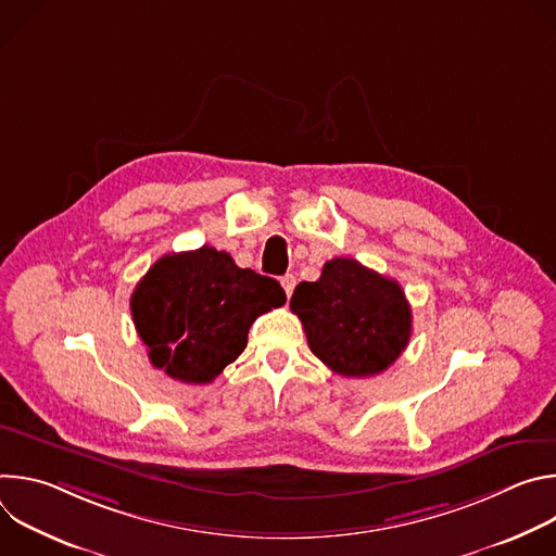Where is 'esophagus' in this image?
Instances as JSON below:
<instances>
[{
	"label": "esophagus",
	"mask_w": 556,
	"mask_h": 556,
	"mask_svg": "<svg viewBox=\"0 0 556 556\" xmlns=\"http://www.w3.org/2000/svg\"><path fill=\"white\" fill-rule=\"evenodd\" d=\"M281 286H283L286 294L290 296L292 290H294V286H296V277H294V275H283V277H281Z\"/></svg>",
	"instance_id": "1"
}]
</instances>
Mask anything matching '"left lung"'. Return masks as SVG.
<instances>
[{"label":"left lung","mask_w":556,"mask_h":556,"mask_svg":"<svg viewBox=\"0 0 556 556\" xmlns=\"http://www.w3.org/2000/svg\"><path fill=\"white\" fill-rule=\"evenodd\" d=\"M290 307L312 354L341 376L384 371L412 337V307L401 283L350 257H334L319 279L301 281Z\"/></svg>","instance_id":"left-lung-1"}]
</instances>
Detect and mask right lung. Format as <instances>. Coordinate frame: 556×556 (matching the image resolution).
Returning <instances> with one entry per match:
<instances>
[{"label":"right lung","instance_id":"add662e5","mask_svg":"<svg viewBox=\"0 0 556 556\" xmlns=\"http://www.w3.org/2000/svg\"><path fill=\"white\" fill-rule=\"evenodd\" d=\"M283 303L279 281L202 247L157 260L131 294V316L153 367L206 384L244 352L257 316Z\"/></svg>","mask_w":556,"mask_h":556}]
</instances>
